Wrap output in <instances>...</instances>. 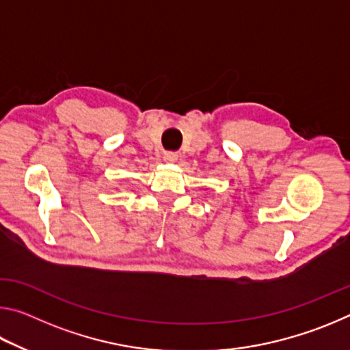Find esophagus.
<instances>
[{
    "label": "esophagus",
    "mask_w": 350,
    "mask_h": 350,
    "mask_svg": "<svg viewBox=\"0 0 350 350\" xmlns=\"http://www.w3.org/2000/svg\"><path fill=\"white\" fill-rule=\"evenodd\" d=\"M177 159H179V154L177 152H173V151H168L163 154V161L168 162V163H174Z\"/></svg>",
    "instance_id": "1"
}]
</instances>
